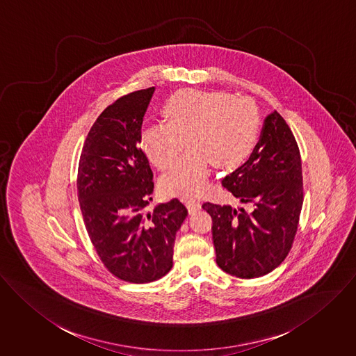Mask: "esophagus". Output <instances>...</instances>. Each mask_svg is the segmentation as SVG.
I'll use <instances>...</instances> for the list:
<instances>
[{
    "mask_svg": "<svg viewBox=\"0 0 356 356\" xmlns=\"http://www.w3.org/2000/svg\"><path fill=\"white\" fill-rule=\"evenodd\" d=\"M186 204H187V209H188V213H190V214L197 213V210L200 209V202L195 200V199H188V200L186 202Z\"/></svg>",
    "mask_w": 356,
    "mask_h": 356,
    "instance_id": "obj_1",
    "label": "esophagus"
}]
</instances>
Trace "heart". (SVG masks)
<instances>
[{"label":"heart","mask_w":356,"mask_h":356,"mask_svg":"<svg viewBox=\"0 0 356 356\" xmlns=\"http://www.w3.org/2000/svg\"><path fill=\"white\" fill-rule=\"evenodd\" d=\"M166 121L145 125L139 143L147 159L165 169L186 154L161 179L162 190L172 197L202 195L209 186L211 163L220 169L241 165L255 147L259 118L254 104L227 92L180 90L162 106Z\"/></svg>","instance_id":"heart-1"}]
</instances>
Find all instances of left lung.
<instances>
[{
    "label": "left lung",
    "mask_w": 356,
    "mask_h": 356,
    "mask_svg": "<svg viewBox=\"0 0 356 356\" xmlns=\"http://www.w3.org/2000/svg\"><path fill=\"white\" fill-rule=\"evenodd\" d=\"M222 186L254 209L247 213L229 204H202L213 220L217 265L240 278L270 273L291 250L303 204L299 147L276 111L265 119L251 157L224 177Z\"/></svg>",
    "instance_id": "8db88e82"
}]
</instances>
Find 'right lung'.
<instances>
[{
  "label": "right lung",
  "mask_w": 356,
  "mask_h": 356,
  "mask_svg": "<svg viewBox=\"0 0 356 356\" xmlns=\"http://www.w3.org/2000/svg\"><path fill=\"white\" fill-rule=\"evenodd\" d=\"M154 87L119 98L92 124L80 154L78 197L90 240L108 270L145 284L173 266V245L188 211L172 199L153 211V172L139 147Z\"/></svg>",
  "instance_id": "add662e5"
}]
</instances>
